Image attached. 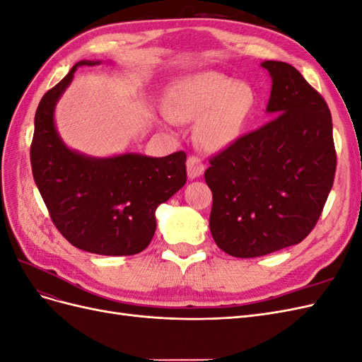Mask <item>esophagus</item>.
Instances as JSON below:
<instances>
[{"instance_id": "obj_1", "label": "esophagus", "mask_w": 362, "mask_h": 362, "mask_svg": "<svg viewBox=\"0 0 362 362\" xmlns=\"http://www.w3.org/2000/svg\"><path fill=\"white\" fill-rule=\"evenodd\" d=\"M204 170H205L204 163H202V160L199 157L190 156L187 158V175H189L190 180L201 177V175L204 173Z\"/></svg>"}]
</instances>
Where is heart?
I'll return each mask as SVG.
<instances>
[{
  "mask_svg": "<svg viewBox=\"0 0 362 362\" xmlns=\"http://www.w3.org/2000/svg\"><path fill=\"white\" fill-rule=\"evenodd\" d=\"M255 107V92L246 83L214 71L194 74L175 89L169 104L172 119H199L196 139L211 151L223 149L240 136Z\"/></svg>",
  "mask_w": 362,
  "mask_h": 362,
  "instance_id": "heart-1",
  "label": "heart"
}]
</instances>
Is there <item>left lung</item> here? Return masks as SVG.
Listing matches in <instances>:
<instances>
[{
    "label": "left lung",
    "mask_w": 362,
    "mask_h": 362,
    "mask_svg": "<svg viewBox=\"0 0 362 362\" xmlns=\"http://www.w3.org/2000/svg\"><path fill=\"white\" fill-rule=\"evenodd\" d=\"M272 76L270 122L235 139L210 158V231L237 258L300 243L323 211L337 152L323 96L284 62L261 63Z\"/></svg>",
    "instance_id": "8db88e82"
}]
</instances>
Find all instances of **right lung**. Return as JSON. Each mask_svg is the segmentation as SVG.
Returning <instances> with one entry per match:
<instances>
[{"label": "right lung", "mask_w": 362, "mask_h": 362, "mask_svg": "<svg viewBox=\"0 0 362 362\" xmlns=\"http://www.w3.org/2000/svg\"><path fill=\"white\" fill-rule=\"evenodd\" d=\"M96 63L78 62L40 100L30 148L33 178L52 223L71 245L98 255H134L154 237L157 206L187 181V156L90 158L63 145L54 107L76 68Z\"/></svg>", "instance_id": "right-lung-1"}]
</instances>
